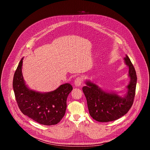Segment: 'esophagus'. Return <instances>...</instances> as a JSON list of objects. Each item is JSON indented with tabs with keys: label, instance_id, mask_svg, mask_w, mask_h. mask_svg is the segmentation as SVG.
Listing matches in <instances>:
<instances>
[{
	"label": "esophagus",
	"instance_id": "esophagus-1",
	"mask_svg": "<svg viewBox=\"0 0 150 150\" xmlns=\"http://www.w3.org/2000/svg\"><path fill=\"white\" fill-rule=\"evenodd\" d=\"M83 81V78L82 76H78L77 77L75 80V85L76 87H79L82 84Z\"/></svg>",
	"mask_w": 150,
	"mask_h": 150
}]
</instances>
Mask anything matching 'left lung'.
Listing matches in <instances>:
<instances>
[{
  "instance_id": "obj_1",
  "label": "left lung",
  "mask_w": 150,
  "mask_h": 150,
  "mask_svg": "<svg viewBox=\"0 0 150 150\" xmlns=\"http://www.w3.org/2000/svg\"><path fill=\"white\" fill-rule=\"evenodd\" d=\"M124 61L129 67L130 82L126 87L127 93L123 97L113 92L103 91L97 85L90 81H87L85 82L87 86L82 88L87 99L90 115L98 122L116 120L126 114L133 104L137 81L136 71L127 55L124 58Z\"/></svg>"
}]
</instances>
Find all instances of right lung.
<instances>
[{"mask_svg":"<svg viewBox=\"0 0 150 150\" xmlns=\"http://www.w3.org/2000/svg\"><path fill=\"white\" fill-rule=\"evenodd\" d=\"M23 60L19 63L13 79V88L19 109L41 125L58 123L65 114L67 98L73 89L72 85L66 83L53 91L44 93L29 89L23 76Z\"/></svg>","mask_w":150,"mask_h":150,"instance_id":"obj_1","label":"right lung"}]
</instances>
